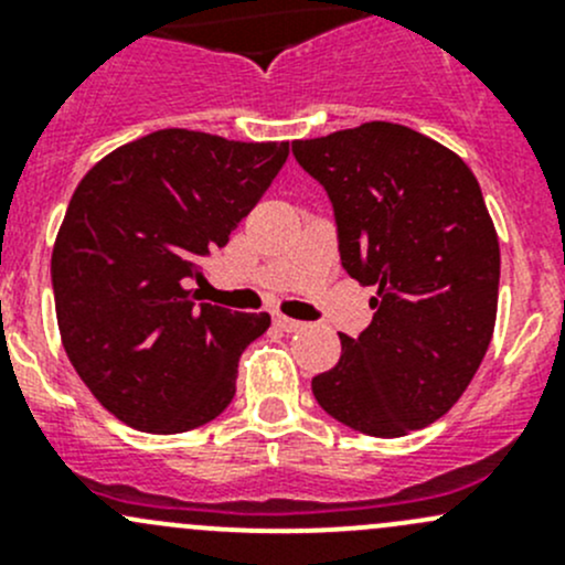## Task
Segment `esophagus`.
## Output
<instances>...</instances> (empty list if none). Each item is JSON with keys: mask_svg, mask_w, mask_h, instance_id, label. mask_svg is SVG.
Returning a JSON list of instances; mask_svg holds the SVG:
<instances>
[{"mask_svg": "<svg viewBox=\"0 0 565 565\" xmlns=\"http://www.w3.org/2000/svg\"><path fill=\"white\" fill-rule=\"evenodd\" d=\"M276 324L284 330V333H298V330L306 328L303 322H298V319H289V317H284V315L276 317Z\"/></svg>", "mask_w": 565, "mask_h": 565, "instance_id": "1", "label": "esophagus"}]
</instances>
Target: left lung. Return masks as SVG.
I'll list each match as a JSON object with an SVG mask.
<instances>
[{
    "label": "left lung",
    "mask_w": 565,
    "mask_h": 565,
    "mask_svg": "<svg viewBox=\"0 0 565 565\" xmlns=\"http://www.w3.org/2000/svg\"><path fill=\"white\" fill-rule=\"evenodd\" d=\"M333 202L341 265L377 289L372 324L341 333V358L311 380L319 407L350 429L402 437L465 393L494 333L500 243L481 185L440 141L363 122L292 141Z\"/></svg>",
    "instance_id": "8db88e82"
}]
</instances>
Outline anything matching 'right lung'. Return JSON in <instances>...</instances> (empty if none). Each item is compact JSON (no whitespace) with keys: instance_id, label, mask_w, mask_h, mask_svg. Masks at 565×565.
<instances>
[{"instance_id":"add662e5","label":"right lung","mask_w":565,"mask_h":565,"mask_svg":"<svg viewBox=\"0 0 565 565\" xmlns=\"http://www.w3.org/2000/svg\"><path fill=\"white\" fill-rule=\"evenodd\" d=\"M289 141L167 128L108 152L78 182L51 254L56 324L93 396L134 429L177 435L226 409L243 350L270 315L196 303L199 259L224 248Z\"/></svg>"}]
</instances>
